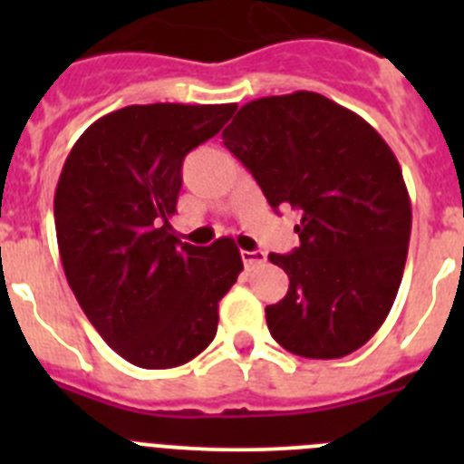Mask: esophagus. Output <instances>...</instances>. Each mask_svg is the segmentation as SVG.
Here are the masks:
<instances>
[{
	"label": "esophagus",
	"mask_w": 464,
	"mask_h": 464,
	"mask_svg": "<svg viewBox=\"0 0 464 464\" xmlns=\"http://www.w3.org/2000/svg\"><path fill=\"white\" fill-rule=\"evenodd\" d=\"M241 260H244L246 269H256L267 262V253L265 251H241Z\"/></svg>",
	"instance_id": "obj_1"
}]
</instances>
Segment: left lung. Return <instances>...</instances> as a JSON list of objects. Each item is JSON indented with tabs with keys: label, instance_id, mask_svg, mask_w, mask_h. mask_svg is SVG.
I'll use <instances>...</instances> for the list:
<instances>
[{
	"label": "left lung",
	"instance_id": "1",
	"mask_svg": "<svg viewBox=\"0 0 464 464\" xmlns=\"http://www.w3.org/2000/svg\"><path fill=\"white\" fill-rule=\"evenodd\" d=\"M223 143L272 208L302 216L299 248L269 253L288 293L267 327L285 351L334 360L370 342L400 290L411 199L391 146L370 122L318 92L260 97L239 109Z\"/></svg>",
	"mask_w": 464,
	"mask_h": 464
}]
</instances>
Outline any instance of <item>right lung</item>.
Masks as SVG:
<instances>
[{"label":"right lung","instance_id":"obj_1","mask_svg":"<svg viewBox=\"0 0 464 464\" xmlns=\"http://www.w3.org/2000/svg\"><path fill=\"white\" fill-rule=\"evenodd\" d=\"M237 104H132L79 137L55 188L69 288L127 362L169 370L213 342L218 302L244 269L235 241H179L171 229L183 158L216 137Z\"/></svg>","mask_w":464,"mask_h":464}]
</instances>
